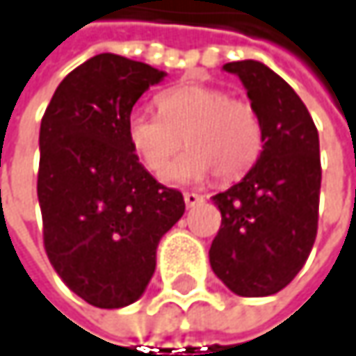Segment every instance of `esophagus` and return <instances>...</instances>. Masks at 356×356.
I'll list each match as a JSON object with an SVG mask.
<instances>
[{"label": "esophagus", "instance_id": "34e87169", "mask_svg": "<svg viewBox=\"0 0 356 356\" xmlns=\"http://www.w3.org/2000/svg\"><path fill=\"white\" fill-rule=\"evenodd\" d=\"M183 200H185V206H187V208H195V206H200V204L204 202V197H202L200 193H193V191L183 193Z\"/></svg>", "mask_w": 356, "mask_h": 356}]
</instances>
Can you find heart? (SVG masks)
Instances as JSON below:
<instances>
[{
	"instance_id": "b5f03b06",
	"label": "heart",
	"mask_w": 356,
	"mask_h": 356,
	"mask_svg": "<svg viewBox=\"0 0 356 356\" xmlns=\"http://www.w3.org/2000/svg\"><path fill=\"white\" fill-rule=\"evenodd\" d=\"M159 113L134 110L126 136L146 169L161 171L183 138L187 148L163 171L169 183H197L216 173L222 181L243 177L263 150V124L257 110L232 99L224 89L183 83L156 97Z\"/></svg>"
}]
</instances>
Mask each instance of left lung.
<instances>
[{
	"mask_svg": "<svg viewBox=\"0 0 356 356\" xmlns=\"http://www.w3.org/2000/svg\"><path fill=\"white\" fill-rule=\"evenodd\" d=\"M263 124L250 171L211 200L222 226L210 248L216 277L236 296L265 298L300 273L318 232L320 140L300 95L259 60L226 63Z\"/></svg>",
	"mask_w": 356,
	"mask_h": 356,
	"instance_id": "8db88e82",
	"label": "left lung"
}]
</instances>
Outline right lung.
Instances as JSON below:
<instances>
[{
  "instance_id": "add662e5",
  "label": "right lung",
  "mask_w": 356,
  "mask_h": 356,
  "mask_svg": "<svg viewBox=\"0 0 356 356\" xmlns=\"http://www.w3.org/2000/svg\"><path fill=\"white\" fill-rule=\"evenodd\" d=\"M167 77L102 52L56 87L40 122L38 202L50 265L95 307L134 304L156 267V246L185 211L183 195L152 177L126 122Z\"/></svg>"
}]
</instances>
